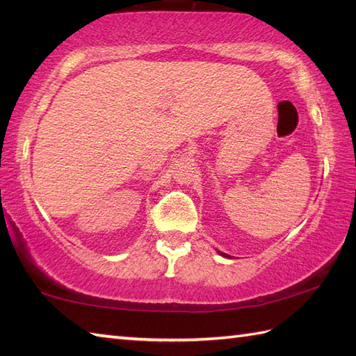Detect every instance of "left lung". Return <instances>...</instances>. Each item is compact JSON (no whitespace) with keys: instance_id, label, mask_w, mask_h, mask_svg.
<instances>
[{"instance_id":"left-lung-1","label":"left lung","mask_w":356,"mask_h":356,"mask_svg":"<svg viewBox=\"0 0 356 356\" xmlns=\"http://www.w3.org/2000/svg\"><path fill=\"white\" fill-rule=\"evenodd\" d=\"M218 254H220L222 257H226V259H231V255H228V254H223V252H220V251H217Z\"/></svg>"}]
</instances>
